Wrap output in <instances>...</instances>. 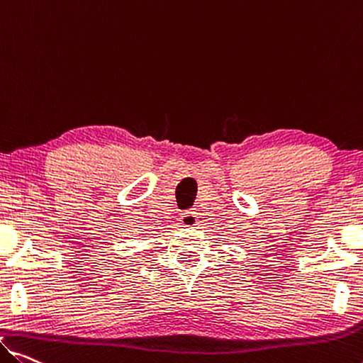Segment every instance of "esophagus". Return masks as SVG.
Segmentation results:
<instances>
[{"mask_svg":"<svg viewBox=\"0 0 363 363\" xmlns=\"http://www.w3.org/2000/svg\"><path fill=\"white\" fill-rule=\"evenodd\" d=\"M182 225L183 227H194L198 224V213H194V211H189V213L182 214Z\"/></svg>","mask_w":363,"mask_h":363,"instance_id":"obj_1","label":"esophagus"}]
</instances>
